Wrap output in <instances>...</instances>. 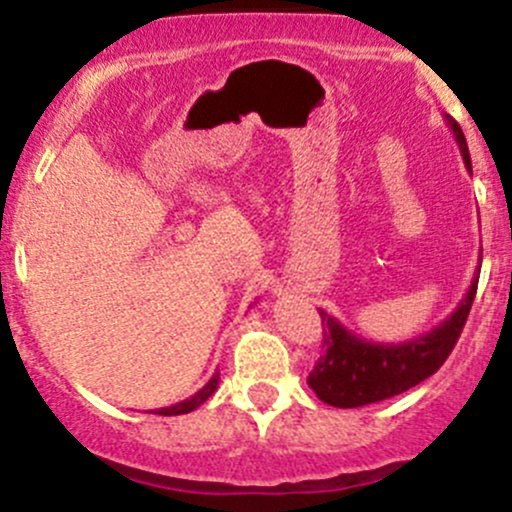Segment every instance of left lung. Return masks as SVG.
<instances>
[{"instance_id": "8db88e82", "label": "left lung", "mask_w": 512, "mask_h": 512, "mask_svg": "<svg viewBox=\"0 0 512 512\" xmlns=\"http://www.w3.org/2000/svg\"><path fill=\"white\" fill-rule=\"evenodd\" d=\"M446 123L453 131L458 148H461L463 163L471 170V153H468V143L461 126L451 116H446ZM478 275L480 267L466 297L453 309L451 317L443 319L431 332L401 344H379L361 339L352 329L344 327L339 319L319 309V317L324 322L327 352L317 361L312 374L307 376L309 389L324 404L337 406V409L376 404V401L391 399V396L414 389L423 379L436 374L456 347L473 299H476Z\"/></svg>"}]
</instances>
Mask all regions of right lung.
I'll return each mask as SVG.
<instances>
[{
    "label": "right lung",
    "mask_w": 512,
    "mask_h": 512,
    "mask_svg": "<svg viewBox=\"0 0 512 512\" xmlns=\"http://www.w3.org/2000/svg\"><path fill=\"white\" fill-rule=\"evenodd\" d=\"M218 381H220V374H215L213 379H210L208 384H205L203 389L198 391V394L190 396V399H185V401H180V404L168 406V409H158V416H180V414H190V411L198 409L200 404H205V401H208L210 396L215 394V389H218Z\"/></svg>",
    "instance_id": "1"
}]
</instances>
